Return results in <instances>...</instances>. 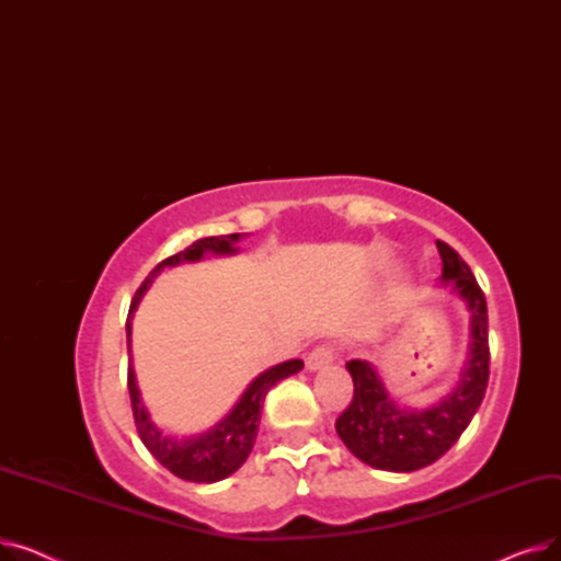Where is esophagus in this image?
Listing matches in <instances>:
<instances>
[{"mask_svg":"<svg viewBox=\"0 0 561 561\" xmlns=\"http://www.w3.org/2000/svg\"><path fill=\"white\" fill-rule=\"evenodd\" d=\"M332 362H334V347L332 345H318L309 352L307 368L309 370H320V368H328Z\"/></svg>","mask_w":561,"mask_h":561,"instance_id":"34e87169","label":"esophagus"}]
</instances>
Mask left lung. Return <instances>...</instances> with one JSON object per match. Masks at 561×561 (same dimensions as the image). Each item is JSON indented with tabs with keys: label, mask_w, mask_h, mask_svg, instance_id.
I'll return each mask as SVG.
<instances>
[{
	"label": "left lung",
	"mask_w": 561,
	"mask_h": 561,
	"mask_svg": "<svg viewBox=\"0 0 561 561\" xmlns=\"http://www.w3.org/2000/svg\"><path fill=\"white\" fill-rule=\"evenodd\" d=\"M448 288L468 309V350L455 387L430 407L400 404L370 362L352 359L345 368L355 381L350 407L336 419L347 450L364 463L411 473L444 457L473 421L489 385V316L484 293L466 261L444 241H436Z\"/></svg>",
	"instance_id": "1"
}]
</instances>
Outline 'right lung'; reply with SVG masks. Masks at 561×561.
<instances>
[{"label": "right lung", "mask_w": 561, "mask_h": 561, "mask_svg": "<svg viewBox=\"0 0 561 561\" xmlns=\"http://www.w3.org/2000/svg\"><path fill=\"white\" fill-rule=\"evenodd\" d=\"M239 241H241V233L209 236V239H199L193 245H188L186 250L168 256L140 284V288L136 290V296L131 300L129 316H127V350H129L127 381H129V398H131L136 430L140 434V440L145 444V448L154 455V459L161 466H165L172 476L182 478L186 482L211 484V482H220V480L229 478L231 473H236V470L245 463L248 455L254 448L265 393H268L279 379H284L288 375H296L305 368L302 359H290V362H284L268 370H263L261 375H256L250 381V387L243 391L239 402L231 407L229 414L222 421H218L211 430H206L202 434H193V436L163 434V430H159V425L152 421L150 411H147V407L140 398L134 359H131V320H134V313H136L142 296L150 290L154 277L163 268H172V265H180V263L202 261L209 254L211 256L236 254L239 252V248H236V243Z\"/></svg>", "instance_id": "right-lung-1"}]
</instances>
